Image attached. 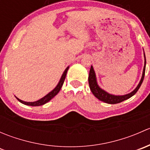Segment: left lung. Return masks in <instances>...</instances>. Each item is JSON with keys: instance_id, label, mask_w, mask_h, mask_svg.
Returning a JSON list of instances; mask_svg holds the SVG:
<instances>
[{"instance_id": "8db88e82", "label": "left lung", "mask_w": 150, "mask_h": 150, "mask_svg": "<svg viewBox=\"0 0 150 150\" xmlns=\"http://www.w3.org/2000/svg\"><path fill=\"white\" fill-rule=\"evenodd\" d=\"M144 66L143 72H142V78H141L139 83L138 86L136 87V88L134 89L133 91H131V93H127V94L125 95L111 94V93H109L108 92H107L106 91H104V89H102V88H100V86L98 85L95 71L94 69H93V66L91 65L88 75V83L89 87H90V89L92 93H93V94L100 101H102V102H105V103L111 104L120 103V102H123V101L128 99L129 98H131V96H134V95L138 91L141 85H142V82H143L144 81V78L145 68H146V57H145L144 52Z\"/></svg>"}]
</instances>
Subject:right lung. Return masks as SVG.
<instances>
[{"label": "right lung", "mask_w": 150, "mask_h": 150, "mask_svg": "<svg viewBox=\"0 0 150 150\" xmlns=\"http://www.w3.org/2000/svg\"><path fill=\"white\" fill-rule=\"evenodd\" d=\"M69 67L68 66L65 69V70L64 71V72H63L61 78H60L58 84L57 85V86H56V87L54 88L53 89V90L51 91V92H49L48 94H46V96H43V98H41V99H39V100L35 101V102H25V101L21 100V99H19V98H17L16 96V98L17 99V100L19 101V102H20L21 103L25 104V105L33 106V107H37V106L43 105V104H45L46 103H47V102H49V101L51 100V99H53V98H54V96H55L56 95H57V93H59V92L60 89H61V88H62V86L63 83H64V80H65L67 72V70H68V69H69Z\"/></svg>", "instance_id": "right-lung-1"}]
</instances>
